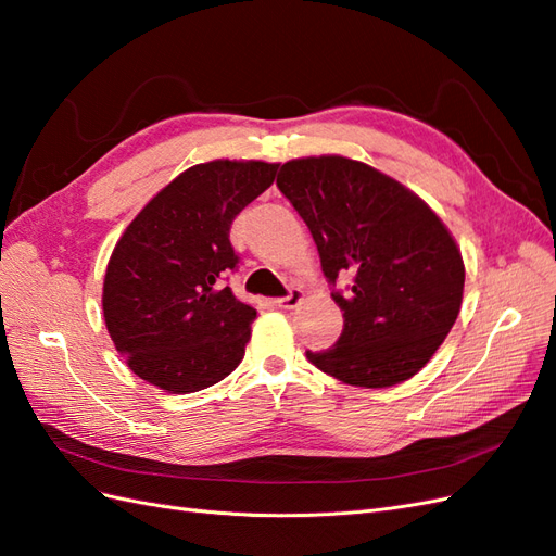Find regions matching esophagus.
<instances>
[{"label":"esophagus","mask_w":556,"mask_h":556,"mask_svg":"<svg viewBox=\"0 0 556 556\" xmlns=\"http://www.w3.org/2000/svg\"><path fill=\"white\" fill-rule=\"evenodd\" d=\"M301 301H304V292H301L299 288H292L288 294L276 299V306L282 308V311H292V308H296L301 304Z\"/></svg>","instance_id":"obj_1"}]
</instances>
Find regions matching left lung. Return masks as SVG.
Masks as SVG:
<instances>
[{"mask_svg": "<svg viewBox=\"0 0 556 556\" xmlns=\"http://www.w3.org/2000/svg\"><path fill=\"white\" fill-rule=\"evenodd\" d=\"M276 185L304 217L343 311L336 345L306 352L319 371L355 387L413 378L462 308L464 260L422 199L374 166L341 155L290 160Z\"/></svg>", "mask_w": 556, "mask_h": 556, "instance_id": "obj_1", "label": "left lung"}]
</instances>
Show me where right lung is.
Wrapping results in <instances>:
<instances>
[{
  "mask_svg": "<svg viewBox=\"0 0 556 556\" xmlns=\"http://www.w3.org/2000/svg\"><path fill=\"white\" fill-rule=\"evenodd\" d=\"M278 164L213 160L190 166L148 201L115 243L104 319L115 350L146 382L190 394L237 368L257 311L223 288L239 255L229 229L271 188Z\"/></svg>",
  "mask_w": 556,
  "mask_h": 556,
  "instance_id": "add662e5",
  "label": "right lung"
}]
</instances>
